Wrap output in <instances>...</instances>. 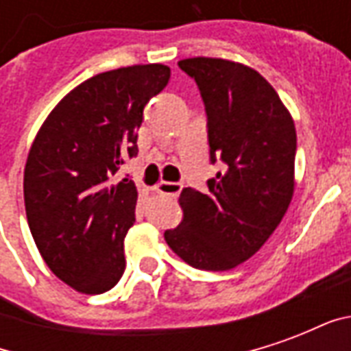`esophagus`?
Instances as JSON below:
<instances>
[{
	"label": "esophagus",
	"instance_id": "obj_1",
	"mask_svg": "<svg viewBox=\"0 0 351 351\" xmlns=\"http://www.w3.org/2000/svg\"><path fill=\"white\" fill-rule=\"evenodd\" d=\"M156 191L161 193V195H167V197H176L180 191H182V184L178 182H160L156 186Z\"/></svg>",
	"mask_w": 351,
	"mask_h": 351
}]
</instances>
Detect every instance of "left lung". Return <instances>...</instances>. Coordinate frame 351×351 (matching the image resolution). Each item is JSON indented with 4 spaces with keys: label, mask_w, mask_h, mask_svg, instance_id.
I'll return each instance as SVG.
<instances>
[{
    "label": "left lung",
    "mask_w": 351,
    "mask_h": 351,
    "mask_svg": "<svg viewBox=\"0 0 351 351\" xmlns=\"http://www.w3.org/2000/svg\"><path fill=\"white\" fill-rule=\"evenodd\" d=\"M206 110L210 161H223L205 193L184 188V220L165 231L169 248L203 271H229L267 243L293 197L297 135L276 90L252 67L188 58Z\"/></svg>",
    "instance_id": "obj_1"
}]
</instances>
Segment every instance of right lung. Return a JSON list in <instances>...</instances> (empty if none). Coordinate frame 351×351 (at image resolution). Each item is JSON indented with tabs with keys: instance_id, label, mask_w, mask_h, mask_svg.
I'll return each instance as SVG.
<instances>
[{
	"instance_id": "1",
	"label": "right lung",
	"mask_w": 351,
	"mask_h": 351,
	"mask_svg": "<svg viewBox=\"0 0 351 351\" xmlns=\"http://www.w3.org/2000/svg\"><path fill=\"white\" fill-rule=\"evenodd\" d=\"M169 77L167 65L148 64L84 80L54 107L29 148V231L50 271L80 293H105L122 278L137 186L112 176L123 158L137 156L143 110Z\"/></svg>"
}]
</instances>
